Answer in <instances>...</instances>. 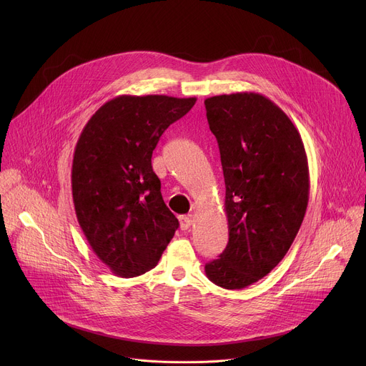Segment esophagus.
Instances as JSON below:
<instances>
[{
    "label": "esophagus",
    "instance_id": "1",
    "mask_svg": "<svg viewBox=\"0 0 366 366\" xmlns=\"http://www.w3.org/2000/svg\"><path fill=\"white\" fill-rule=\"evenodd\" d=\"M178 220H179V226H181L182 230H188L192 226L191 216H179Z\"/></svg>",
    "mask_w": 366,
    "mask_h": 366
}]
</instances>
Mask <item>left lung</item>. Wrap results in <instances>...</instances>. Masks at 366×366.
Wrapping results in <instances>:
<instances>
[{"label":"left lung","mask_w":366,"mask_h":366,"mask_svg":"<svg viewBox=\"0 0 366 366\" xmlns=\"http://www.w3.org/2000/svg\"><path fill=\"white\" fill-rule=\"evenodd\" d=\"M226 184L229 243L205 265L226 290L267 277L287 254L305 214L310 177L304 143L288 116L262 94L204 101Z\"/></svg>","instance_id":"1"}]
</instances>
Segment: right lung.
<instances>
[{
  "instance_id": "add662e5",
  "label": "right lung",
  "mask_w": 366,
  "mask_h": 366,
  "mask_svg": "<svg viewBox=\"0 0 366 366\" xmlns=\"http://www.w3.org/2000/svg\"><path fill=\"white\" fill-rule=\"evenodd\" d=\"M197 98L120 95L85 124L74 152L78 223L113 274L142 275L158 265L179 223L164 202L152 153Z\"/></svg>"
}]
</instances>
